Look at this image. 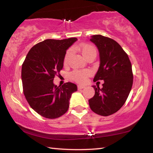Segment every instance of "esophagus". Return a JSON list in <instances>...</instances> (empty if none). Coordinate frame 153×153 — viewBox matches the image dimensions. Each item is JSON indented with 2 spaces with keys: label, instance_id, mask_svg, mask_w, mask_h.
<instances>
[{
  "label": "esophagus",
  "instance_id": "1",
  "mask_svg": "<svg viewBox=\"0 0 153 153\" xmlns=\"http://www.w3.org/2000/svg\"><path fill=\"white\" fill-rule=\"evenodd\" d=\"M85 88V86H83V85H78L77 86V88H78V90H82L83 88Z\"/></svg>",
  "mask_w": 153,
  "mask_h": 153
}]
</instances>
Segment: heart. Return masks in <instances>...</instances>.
I'll return each mask as SVG.
<instances>
[{"label": "heart", "instance_id": "heart-1", "mask_svg": "<svg viewBox=\"0 0 153 153\" xmlns=\"http://www.w3.org/2000/svg\"><path fill=\"white\" fill-rule=\"evenodd\" d=\"M80 52L82 56H84L85 59H87L90 56H95L97 55V50L91 45H88V44H84L80 46L79 47ZM72 55V50L71 49H69L68 51L66 52L65 55L64 57V65H67L69 62V59H70ZM91 74V71L89 69H82V70H75L71 74V76L72 79L76 80L77 82L79 83H84L86 82L87 77Z\"/></svg>", "mask_w": 153, "mask_h": 153}]
</instances>
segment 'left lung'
I'll list each match as a JSON object with an SVG mask.
<instances>
[{
    "label": "left lung",
    "mask_w": 153,
    "mask_h": 153,
    "mask_svg": "<svg viewBox=\"0 0 153 153\" xmlns=\"http://www.w3.org/2000/svg\"><path fill=\"white\" fill-rule=\"evenodd\" d=\"M90 41L97 46L100 65L94 82L103 80L102 88L92 86L94 96L89 99L93 112L108 116L117 112L124 105L133 84L131 64L126 52L111 38L101 35L91 36Z\"/></svg>",
    "instance_id": "1"
}]
</instances>
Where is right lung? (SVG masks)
Instances as JSON below:
<instances>
[{
	"instance_id": "obj_1",
	"label": "right lung",
	"mask_w": 153,
	"mask_h": 153,
	"mask_svg": "<svg viewBox=\"0 0 153 153\" xmlns=\"http://www.w3.org/2000/svg\"><path fill=\"white\" fill-rule=\"evenodd\" d=\"M77 40L47 39L38 43L28 52L22 65L25 97L30 107L44 117L55 119L65 113L71 94L77 91L74 83L57 86L53 82L55 75L63 69L67 50Z\"/></svg>"
}]
</instances>
